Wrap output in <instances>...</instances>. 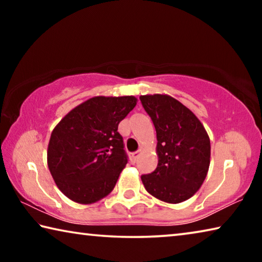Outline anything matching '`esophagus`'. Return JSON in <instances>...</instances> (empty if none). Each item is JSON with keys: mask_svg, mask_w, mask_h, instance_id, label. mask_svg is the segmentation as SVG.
<instances>
[{"mask_svg": "<svg viewBox=\"0 0 262 262\" xmlns=\"http://www.w3.org/2000/svg\"><path fill=\"white\" fill-rule=\"evenodd\" d=\"M139 156H140V151H135V152H133V154H132V156H130L132 163H135V162L137 161V158H139Z\"/></svg>", "mask_w": 262, "mask_h": 262, "instance_id": "obj_1", "label": "esophagus"}]
</instances>
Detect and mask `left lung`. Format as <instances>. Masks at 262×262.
Here are the masks:
<instances>
[{"label":"left lung","mask_w":262,"mask_h":262,"mask_svg":"<svg viewBox=\"0 0 262 262\" xmlns=\"http://www.w3.org/2000/svg\"><path fill=\"white\" fill-rule=\"evenodd\" d=\"M140 99L156 128L158 155L156 170L141 176L142 183L158 200H188L208 173L209 136L196 115L171 96L145 95Z\"/></svg>","instance_id":"obj_1"}]
</instances>
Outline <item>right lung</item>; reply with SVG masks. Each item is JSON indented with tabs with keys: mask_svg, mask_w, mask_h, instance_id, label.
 <instances>
[{
	"mask_svg": "<svg viewBox=\"0 0 262 262\" xmlns=\"http://www.w3.org/2000/svg\"><path fill=\"white\" fill-rule=\"evenodd\" d=\"M134 96L88 99L53 129L47 164L59 189L81 205L112 192L128 162L118 126L135 107Z\"/></svg>",
	"mask_w": 262,
	"mask_h": 262,
	"instance_id": "obj_1",
	"label": "right lung"
}]
</instances>
